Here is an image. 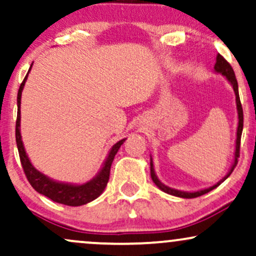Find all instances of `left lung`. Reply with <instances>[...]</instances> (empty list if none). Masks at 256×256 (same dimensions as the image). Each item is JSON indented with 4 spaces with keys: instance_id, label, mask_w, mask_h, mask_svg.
Wrapping results in <instances>:
<instances>
[{
    "instance_id": "left-lung-1",
    "label": "left lung",
    "mask_w": 256,
    "mask_h": 256,
    "mask_svg": "<svg viewBox=\"0 0 256 256\" xmlns=\"http://www.w3.org/2000/svg\"><path fill=\"white\" fill-rule=\"evenodd\" d=\"M214 70H216V72L222 73V76H225V77L228 78V80L230 82V83L232 84V86H234V94H236L237 110H238V128H237L236 152H234V165H232L230 172L228 173V176L222 178V180L219 182V183H216V185H213V186L208 188V189H204V190H200V192H179V190L171 189V188L166 186V185H164L162 183H161V182L158 179L156 174H155V172H154V167H152V161H150V176H152V182H154V183L156 184V186L158 188V189H161V190H162V192L170 194V195L178 196V198H198V196L204 195V194L210 192V190L216 189V186H219V185L222 184V182H224L225 179L231 174L232 171H234V167L237 166V162H238L240 148V136H242V130H243V110H242V104H240V95H238V84H237V79H236V76H234V68H232L231 64L225 60V58L222 56V55H220V54H218V56H216V64H214Z\"/></svg>"
}]
</instances>
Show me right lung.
Returning a JSON list of instances; mask_svg holds the SVG:
<instances>
[{
    "mask_svg": "<svg viewBox=\"0 0 256 256\" xmlns=\"http://www.w3.org/2000/svg\"><path fill=\"white\" fill-rule=\"evenodd\" d=\"M28 72H30V70H28ZM26 78H28V74H26L22 83L20 84L19 91H18V116L16 122V140L22 170H24V173L26 178H28V183L31 184V186L34 188L37 192L42 194V195L46 196V198L52 200V201L58 202V204L72 206V207L85 204H88V202L92 201V200L98 198L102 194V192H104L106 185L108 183L110 173V166L114 160V156H116V154L118 152L119 148L122 146V143L125 142L126 138L125 140H119L116 144L113 146V148L110 149V155H108L102 170L92 180L89 182V183L83 185H71L64 183H58V182L52 180V179H49L46 176H44L43 173L38 172L37 170L31 165L30 160H28V155H26L24 146H22V134H20L19 130L20 101H22V91L25 85Z\"/></svg>",
    "mask_w": 256,
    "mask_h": 256,
    "instance_id": "right-lung-1",
    "label": "right lung"
}]
</instances>
